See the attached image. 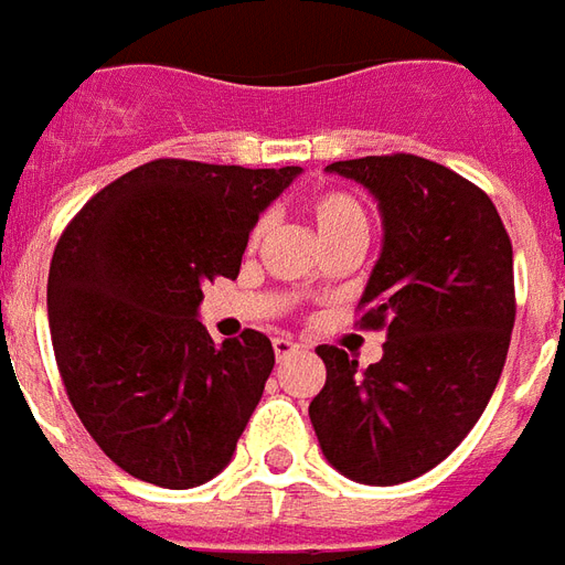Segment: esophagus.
<instances>
[{"instance_id":"1","label":"esophagus","mask_w":565,"mask_h":565,"mask_svg":"<svg viewBox=\"0 0 565 565\" xmlns=\"http://www.w3.org/2000/svg\"><path fill=\"white\" fill-rule=\"evenodd\" d=\"M271 348H275V356H278V360H284V356H290L299 351V342L287 339V335H278V339H271Z\"/></svg>"}]
</instances>
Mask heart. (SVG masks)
Segmentation results:
<instances>
[{
  "label": "heart",
  "instance_id": "1",
  "mask_svg": "<svg viewBox=\"0 0 565 565\" xmlns=\"http://www.w3.org/2000/svg\"><path fill=\"white\" fill-rule=\"evenodd\" d=\"M311 217L318 226L320 242L342 233H366V211L351 193H320L311 199ZM259 238V226L254 230V242Z\"/></svg>",
  "mask_w": 565,
  "mask_h": 565
}]
</instances>
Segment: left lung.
I'll use <instances>...</instances> for the list:
<instances>
[{
    "mask_svg": "<svg viewBox=\"0 0 565 565\" xmlns=\"http://www.w3.org/2000/svg\"><path fill=\"white\" fill-rule=\"evenodd\" d=\"M327 172L379 202L384 238L360 323L387 342L369 369L320 344L327 384L308 417L344 478L403 484L445 460L497 391L514 327L511 242L484 190L433 160L360 157Z\"/></svg>",
    "mask_w": 565,
    "mask_h": 565,
    "instance_id": "8db88e82",
    "label": "left lung"
}]
</instances>
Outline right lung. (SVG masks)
<instances>
[{
	"mask_svg": "<svg viewBox=\"0 0 565 565\" xmlns=\"http://www.w3.org/2000/svg\"><path fill=\"white\" fill-rule=\"evenodd\" d=\"M299 172L145 162L60 238L47 275L56 366L81 424L132 478L186 490L233 460L275 351L257 330L214 342L202 287L238 275L259 214Z\"/></svg>",
	"mask_w": 565,
	"mask_h": 565,
	"instance_id": "add662e5",
	"label": "right lung"
}]
</instances>
